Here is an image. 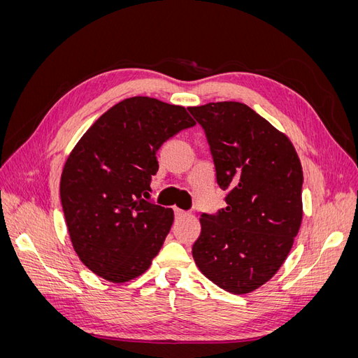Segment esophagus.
<instances>
[{"mask_svg":"<svg viewBox=\"0 0 358 358\" xmlns=\"http://www.w3.org/2000/svg\"><path fill=\"white\" fill-rule=\"evenodd\" d=\"M173 210H175V216H176V218H180V216H185V215H187V212H185V210L178 209V208H175Z\"/></svg>","mask_w":358,"mask_h":358,"instance_id":"34e87169","label":"esophagus"}]
</instances>
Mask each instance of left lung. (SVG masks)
I'll use <instances>...</instances> for the list:
<instances>
[{"mask_svg":"<svg viewBox=\"0 0 358 358\" xmlns=\"http://www.w3.org/2000/svg\"><path fill=\"white\" fill-rule=\"evenodd\" d=\"M210 149L225 208L201 213L192 245L200 272L246 294L282 266L301 224L303 171L288 137L237 101L189 107Z\"/></svg>","mask_w":358,"mask_h":358,"instance_id":"8db88e82","label":"left lung"}]
</instances>
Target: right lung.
<instances>
[{"instance_id": "obj_1", "label": "right lung", "mask_w": 358, "mask_h": 358, "mask_svg": "<svg viewBox=\"0 0 358 358\" xmlns=\"http://www.w3.org/2000/svg\"><path fill=\"white\" fill-rule=\"evenodd\" d=\"M196 122L185 107L131 96L103 113L64 166L59 196L76 254L95 275L121 284L146 272L173 210L146 200L157 150Z\"/></svg>"}]
</instances>
